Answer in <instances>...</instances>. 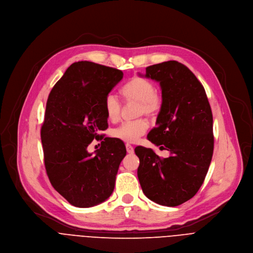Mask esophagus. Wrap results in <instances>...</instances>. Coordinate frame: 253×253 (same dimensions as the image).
Segmentation results:
<instances>
[{
	"label": "esophagus",
	"mask_w": 253,
	"mask_h": 253,
	"mask_svg": "<svg viewBox=\"0 0 253 253\" xmlns=\"http://www.w3.org/2000/svg\"><path fill=\"white\" fill-rule=\"evenodd\" d=\"M126 150H127V153L128 154H133L134 153V148H133V146L132 145H130V144H126Z\"/></svg>",
	"instance_id": "1"
}]
</instances>
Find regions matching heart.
<instances>
[{"instance_id": "1", "label": "heart", "mask_w": 253, "mask_h": 253, "mask_svg": "<svg viewBox=\"0 0 253 253\" xmlns=\"http://www.w3.org/2000/svg\"><path fill=\"white\" fill-rule=\"evenodd\" d=\"M121 93L127 102L138 104L137 115L154 117L158 114L162 106V97L156 91L155 84L143 77H133L122 88ZM104 109L108 120L117 122L120 119L121 104L117 95L109 93L104 100ZM148 125L144 119L125 122L113 131V136L123 142L134 143L144 135Z\"/></svg>"}]
</instances>
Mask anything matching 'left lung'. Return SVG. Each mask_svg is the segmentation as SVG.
Instances as JSON below:
<instances>
[{
  "label": "left lung",
  "mask_w": 253,
  "mask_h": 253,
  "mask_svg": "<svg viewBox=\"0 0 253 253\" xmlns=\"http://www.w3.org/2000/svg\"><path fill=\"white\" fill-rule=\"evenodd\" d=\"M144 76L158 81L162 89L157 127L147 139L170 151V157L161 159L151 148L137 146V176L147 198L177 207L197 193L209 171L213 153L211 109L203 84L177 61L149 66Z\"/></svg>",
  "instance_id": "left-lung-1"
}]
</instances>
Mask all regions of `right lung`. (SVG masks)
Masks as SVG:
<instances>
[{
  "mask_svg": "<svg viewBox=\"0 0 253 253\" xmlns=\"http://www.w3.org/2000/svg\"><path fill=\"white\" fill-rule=\"evenodd\" d=\"M122 78L121 70L81 61L48 94L41 130L45 170L53 187L74 207H94L114 191L125 144L106 137L94 155L87 146L108 128L104 100Z\"/></svg>",
  "mask_w": 253,
  "mask_h": 253,
  "instance_id": "1",
  "label": "right lung"
}]
</instances>
